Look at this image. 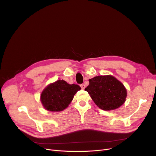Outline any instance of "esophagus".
I'll return each instance as SVG.
<instances>
[{
	"label": "esophagus",
	"instance_id": "1",
	"mask_svg": "<svg viewBox=\"0 0 156 156\" xmlns=\"http://www.w3.org/2000/svg\"><path fill=\"white\" fill-rule=\"evenodd\" d=\"M80 86H81V89H82V90H84V89L85 88V85L84 84H81V85H80Z\"/></svg>",
	"mask_w": 156,
	"mask_h": 156
}]
</instances>
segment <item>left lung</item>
<instances>
[{"mask_svg": "<svg viewBox=\"0 0 156 156\" xmlns=\"http://www.w3.org/2000/svg\"><path fill=\"white\" fill-rule=\"evenodd\" d=\"M85 88L96 105L109 111L117 109L125 102L127 91L124 85L112 75H101L89 80Z\"/></svg>", "mask_w": 156, "mask_h": 156, "instance_id": "left-lung-1", "label": "left lung"}]
</instances>
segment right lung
I'll return each instance as SVG.
<instances>
[{"label": "right lung", "mask_w": 156, "mask_h": 156, "mask_svg": "<svg viewBox=\"0 0 156 156\" xmlns=\"http://www.w3.org/2000/svg\"><path fill=\"white\" fill-rule=\"evenodd\" d=\"M80 90L81 87L77 84H70L63 80H58L44 89L40 100L46 110L60 112L68 107L75 94Z\"/></svg>", "instance_id": "obj_1"}]
</instances>
